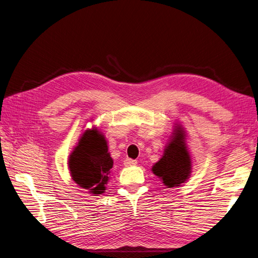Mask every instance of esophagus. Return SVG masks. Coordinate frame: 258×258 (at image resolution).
<instances>
[{
    "mask_svg": "<svg viewBox=\"0 0 258 258\" xmlns=\"http://www.w3.org/2000/svg\"><path fill=\"white\" fill-rule=\"evenodd\" d=\"M137 165V160L135 159H131V158H126L124 160V166L125 167H130V166H135Z\"/></svg>",
    "mask_w": 258,
    "mask_h": 258,
    "instance_id": "1",
    "label": "esophagus"
}]
</instances>
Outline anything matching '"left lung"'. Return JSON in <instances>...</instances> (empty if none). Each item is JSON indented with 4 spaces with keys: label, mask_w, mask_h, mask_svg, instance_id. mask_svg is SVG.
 Here are the masks:
<instances>
[{
    "label": "left lung",
    "mask_w": 258,
    "mask_h": 258,
    "mask_svg": "<svg viewBox=\"0 0 258 258\" xmlns=\"http://www.w3.org/2000/svg\"><path fill=\"white\" fill-rule=\"evenodd\" d=\"M183 128L178 126L165 149V153L152 168L169 188L185 183L191 173V159L186 147Z\"/></svg>",
    "instance_id": "obj_1"
}]
</instances>
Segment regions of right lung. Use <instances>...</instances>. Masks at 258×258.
Here are the masks:
<instances>
[{
  "label": "right lung",
  "mask_w": 258,
  "mask_h": 258,
  "mask_svg": "<svg viewBox=\"0 0 258 258\" xmlns=\"http://www.w3.org/2000/svg\"><path fill=\"white\" fill-rule=\"evenodd\" d=\"M113 161L104 136L97 130H87L69 157L74 182L92 195H102Z\"/></svg>",
  "instance_id": "obj_1"
}]
</instances>
